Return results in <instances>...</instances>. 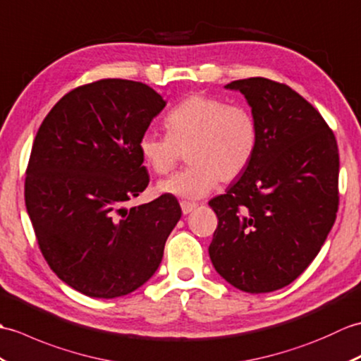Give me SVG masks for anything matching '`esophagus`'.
Segmentation results:
<instances>
[{
	"mask_svg": "<svg viewBox=\"0 0 361 361\" xmlns=\"http://www.w3.org/2000/svg\"><path fill=\"white\" fill-rule=\"evenodd\" d=\"M196 207H197V204H195V202H185V201L180 202V208H182L183 214H190Z\"/></svg>",
	"mask_w": 361,
	"mask_h": 361,
	"instance_id": "34e87169",
	"label": "esophagus"
}]
</instances>
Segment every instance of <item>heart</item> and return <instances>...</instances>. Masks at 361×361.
<instances>
[{"mask_svg": "<svg viewBox=\"0 0 361 361\" xmlns=\"http://www.w3.org/2000/svg\"><path fill=\"white\" fill-rule=\"evenodd\" d=\"M168 135L145 131L139 139L143 162L156 174L171 171L187 151L185 170L157 183L164 195L196 201L218 182L241 176L255 157L259 128L250 109L205 94H193L165 117Z\"/></svg>", "mask_w": 361, "mask_h": 361, "instance_id": "obj_1", "label": "heart"}]
</instances>
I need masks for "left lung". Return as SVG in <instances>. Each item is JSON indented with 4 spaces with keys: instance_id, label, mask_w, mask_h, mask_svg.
Segmentation results:
<instances>
[{
    "instance_id": "left-lung-1",
    "label": "left lung",
    "mask_w": 361,
    "mask_h": 361,
    "mask_svg": "<svg viewBox=\"0 0 361 361\" xmlns=\"http://www.w3.org/2000/svg\"><path fill=\"white\" fill-rule=\"evenodd\" d=\"M224 87L245 97L259 142L239 179L208 202L219 221L208 253L236 289L274 292L309 267L337 218V140L322 114L287 85L253 77Z\"/></svg>"
}]
</instances>
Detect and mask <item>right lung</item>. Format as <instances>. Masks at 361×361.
<instances>
[{
  "instance_id": "1",
  "label": "right lung",
  "mask_w": 361,
  "mask_h": 361,
  "mask_svg": "<svg viewBox=\"0 0 361 361\" xmlns=\"http://www.w3.org/2000/svg\"><path fill=\"white\" fill-rule=\"evenodd\" d=\"M165 105L140 82L99 80L61 97L35 135L26 210L49 267L80 293L128 295L162 261L182 214L178 199L125 204L148 185L137 145Z\"/></svg>"
}]
</instances>
